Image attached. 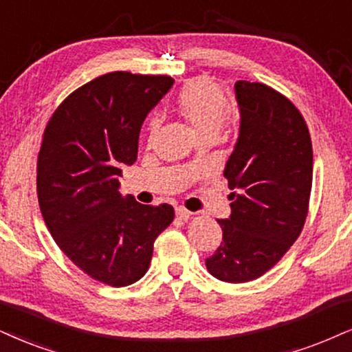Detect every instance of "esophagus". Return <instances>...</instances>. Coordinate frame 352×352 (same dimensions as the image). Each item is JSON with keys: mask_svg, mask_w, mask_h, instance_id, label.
Listing matches in <instances>:
<instances>
[{"mask_svg": "<svg viewBox=\"0 0 352 352\" xmlns=\"http://www.w3.org/2000/svg\"><path fill=\"white\" fill-rule=\"evenodd\" d=\"M176 215H177V219L188 220V219H190V215H192V212H189L188 209H184V207H177Z\"/></svg>", "mask_w": 352, "mask_h": 352, "instance_id": "1", "label": "esophagus"}]
</instances>
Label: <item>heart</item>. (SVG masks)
I'll return each instance as SVG.
<instances>
[{"instance_id":"1","label":"heart","mask_w":352,"mask_h":352,"mask_svg":"<svg viewBox=\"0 0 352 352\" xmlns=\"http://www.w3.org/2000/svg\"><path fill=\"white\" fill-rule=\"evenodd\" d=\"M176 111L201 140L215 138L223 125L227 99L220 85L212 78H196L179 91ZM158 129V120H151L148 127L150 138L156 135Z\"/></svg>"}]
</instances>
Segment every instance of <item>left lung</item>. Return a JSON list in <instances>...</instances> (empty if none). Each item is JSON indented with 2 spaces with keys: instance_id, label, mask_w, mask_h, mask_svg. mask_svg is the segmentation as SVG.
<instances>
[{
  "instance_id": "1",
  "label": "left lung",
  "mask_w": 352,
  "mask_h": 352,
  "mask_svg": "<svg viewBox=\"0 0 352 352\" xmlns=\"http://www.w3.org/2000/svg\"><path fill=\"white\" fill-rule=\"evenodd\" d=\"M240 137L223 176L232 215L206 266L217 279L248 282L267 272L300 235L311 192L314 150L294 102L263 83L236 81Z\"/></svg>"
}]
</instances>
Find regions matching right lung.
Masks as SVG:
<instances>
[{"label": "right lung", "instance_id": "1", "mask_svg": "<svg viewBox=\"0 0 352 352\" xmlns=\"http://www.w3.org/2000/svg\"><path fill=\"white\" fill-rule=\"evenodd\" d=\"M171 86L168 75L106 73L65 98L43 130L37 197L47 228L76 267L112 287L145 276L156 236L175 220L169 204L119 192L143 120Z\"/></svg>", "mask_w": 352, "mask_h": 352}]
</instances>
